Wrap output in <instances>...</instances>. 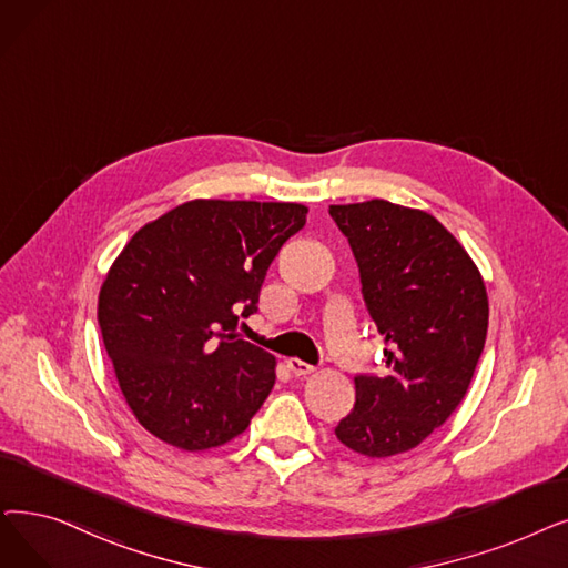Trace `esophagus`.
I'll use <instances>...</instances> for the list:
<instances>
[{"mask_svg":"<svg viewBox=\"0 0 568 568\" xmlns=\"http://www.w3.org/2000/svg\"><path fill=\"white\" fill-rule=\"evenodd\" d=\"M287 368H290V372H292L294 376H308V374L315 372V366H311V364H306V362H302V359H297V357L287 359Z\"/></svg>","mask_w":568,"mask_h":568,"instance_id":"obj_1","label":"esophagus"}]
</instances>
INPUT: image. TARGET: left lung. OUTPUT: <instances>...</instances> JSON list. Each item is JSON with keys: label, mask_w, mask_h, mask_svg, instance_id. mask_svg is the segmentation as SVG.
Returning <instances> with one entry per match:
<instances>
[{"label": "left lung", "mask_w": 568, "mask_h": 568, "mask_svg": "<svg viewBox=\"0 0 568 568\" xmlns=\"http://www.w3.org/2000/svg\"><path fill=\"white\" fill-rule=\"evenodd\" d=\"M359 268L387 374L355 376L336 438L366 457L406 453L464 399L487 336V292L462 243L425 211L372 200L329 206Z\"/></svg>", "instance_id": "obj_1"}]
</instances>
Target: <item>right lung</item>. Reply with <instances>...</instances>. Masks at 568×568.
I'll list each match as a JSON object with an SVG mask.
<instances>
[{
	"mask_svg": "<svg viewBox=\"0 0 568 568\" xmlns=\"http://www.w3.org/2000/svg\"><path fill=\"white\" fill-rule=\"evenodd\" d=\"M285 202L194 200L143 225L100 292L102 338L136 420L181 450H209L251 425L276 359L236 336L268 264L306 225Z\"/></svg>",
	"mask_w": 568,
	"mask_h": 568,
	"instance_id": "1",
	"label": "right lung"
}]
</instances>
